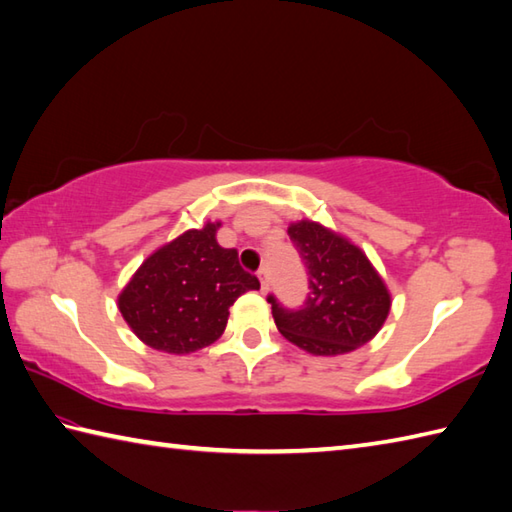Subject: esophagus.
<instances>
[{
  "label": "esophagus",
  "mask_w": 512,
  "mask_h": 512,
  "mask_svg": "<svg viewBox=\"0 0 512 512\" xmlns=\"http://www.w3.org/2000/svg\"><path fill=\"white\" fill-rule=\"evenodd\" d=\"M257 277H259V284H262V290H268V268L266 266L257 270Z\"/></svg>",
  "instance_id": "esophagus-1"
}]
</instances>
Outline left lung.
Masks as SVG:
<instances>
[{
  "instance_id": "1",
  "label": "left lung",
  "mask_w": 512,
  "mask_h": 512,
  "mask_svg": "<svg viewBox=\"0 0 512 512\" xmlns=\"http://www.w3.org/2000/svg\"><path fill=\"white\" fill-rule=\"evenodd\" d=\"M308 270V299L288 310L268 295L277 330L314 356H339L369 343L383 328L391 295L361 248L319 222L288 226Z\"/></svg>"
}]
</instances>
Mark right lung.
Instances as JSON below:
<instances>
[{
    "label": "right lung",
    "instance_id": "right-lung-1",
    "mask_svg": "<svg viewBox=\"0 0 512 512\" xmlns=\"http://www.w3.org/2000/svg\"><path fill=\"white\" fill-rule=\"evenodd\" d=\"M217 228L220 222H206L160 246L118 295V310L145 345L167 354L198 352L220 339L235 299L259 290L237 250L217 244Z\"/></svg>",
    "mask_w": 512,
    "mask_h": 512
}]
</instances>
